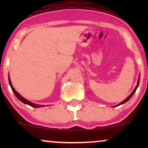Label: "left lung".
Wrapping results in <instances>:
<instances>
[{
	"label": "left lung",
	"instance_id": "1",
	"mask_svg": "<svg viewBox=\"0 0 148 148\" xmlns=\"http://www.w3.org/2000/svg\"><path fill=\"white\" fill-rule=\"evenodd\" d=\"M139 80H140V75H139V78H138V81H137V86H136V87H135V88L134 89V90L132 92V93H131V94L129 95V96L127 97V98L125 99V100H124L123 101V102H121V103H119V104H117L116 106H114V107H116V106H120V105H121V104H125V102H127V101L128 100H130V98H131V97H132L133 96V94H135V92H136V90L137 89V88H138V86H139Z\"/></svg>",
	"mask_w": 148,
	"mask_h": 148
}]
</instances>
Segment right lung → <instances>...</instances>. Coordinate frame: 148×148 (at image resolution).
<instances>
[{
  "instance_id": "right-lung-1",
  "label": "right lung",
  "mask_w": 148,
  "mask_h": 148,
  "mask_svg": "<svg viewBox=\"0 0 148 148\" xmlns=\"http://www.w3.org/2000/svg\"><path fill=\"white\" fill-rule=\"evenodd\" d=\"M9 82L10 86H11L12 90H13V92L14 93V94L15 95V96L17 97V98L19 99V100L21 101V102H22L24 103V104H25L29 105V106H31L32 107H34V108H40V107H41V106H44V105H38V104H34V103H32V102H30V101L26 100V99L24 98L23 97H22L21 95H20L19 93L17 92V91H15V89H14L13 86H12V84H11V79H10V77L9 76Z\"/></svg>"
}]
</instances>
